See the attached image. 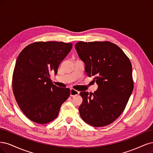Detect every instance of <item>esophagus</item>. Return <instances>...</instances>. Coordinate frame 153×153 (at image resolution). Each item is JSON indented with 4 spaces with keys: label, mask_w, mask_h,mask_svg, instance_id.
Masks as SVG:
<instances>
[{
    "label": "esophagus",
    "mask_w": 153,
    "mask_h": 153,
    "mask_svg": "<svg viewBox=\"0 0 153 153\" xmlns=\"http://www.w3.org/2000/svg\"><path fill=\"white\" fill-rule=\"evenodd\" d=\"M79 92L74 89H73V88H71V97L76 96V95H79Z\"/></svg>",
    "instance_id": "34e87169"
}]
</instances>
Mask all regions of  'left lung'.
Returning a JSON list of instances; mask_svg holds the SVG:
<instances>
[{"label": "left lung", "instance_id": "left-lung-1", "mask_svg": "<svg viewBox=\"0 0 153 153\" xmlns=\"http://www.w3.org/2000/svg\"><path fill=\"white\" fill-rule=\"evenodd\" d=\"M75 48L85 63L87 76H94L98 85L94 93H80V116L92 126L110 125L125 110L134 89L131 63L121 49L109 41H79Z\"/></svg>", "mask_w": 153, "mask_h": 153}]
</instances>
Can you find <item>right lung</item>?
Segmentation results:
<instances>
[{"label":"right lung","instance_id":"obj_1","mask_svg":"<svg viewBox=\"0 0 153 153\" xmlns=\"http://www.w3.org/2000/svg\"><path fill=\"white\" fill-rule=\"evenodd\" d=\"M72 48V43L39 41L30 44L19 53L13 74V91L30 120L39 124L52 121L69 97L70 89L53 85L50 72L56 74Z\"/></svg>","mask_w":153,"mask_h":153}]
</instances>
